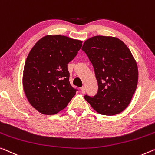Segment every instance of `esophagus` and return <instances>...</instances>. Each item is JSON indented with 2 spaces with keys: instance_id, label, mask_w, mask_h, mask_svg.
I'll return each mask as SVG.
<instances>
[{
  "instance_id": "obj_1",
  "label": "esophagus",
  "mask_w": 155,
  "mask_h": 155,
  "mask_svg": "<svg viewBox=\"0 0 155 155\" xmlns=\"http://www.w3.org/2000/svg\"><path fill=\"white\" fill-rule=\"evenodd\" d=\"M81 91L83 93H85V87L84 86L81 87Z\"/></svg>"
}]
</instances>
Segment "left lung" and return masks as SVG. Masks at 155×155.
Returning <instances> with one entry per match:
<instances>
[{
    "label": "left lung",
    "mask_w": 155,
    "mask_h": 155,
    "mask_svg": "<svg viewBox=\"0 0 155 155\" xmlns=\"http://www.w3.org/2000/svg\"><path fill=\"white\" fill-rule=\"evenodd\" d=\"M81 49L93 66L98 91L85 100L99 114H118L130 103L138 83L137 64L129 48L116 38L94 36Z\"/></svg>",
    "instance_id": "left-lung-1"
}]
</instances>
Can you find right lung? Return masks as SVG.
<instances>
[{"mask_svg": "<svg viewBox=\"0 0 155 155\" xmlns=\"http://www.w3.org/2000/svg\"><path fill=\"white\" fill-rule=\"evenodd\" d=\"M81 47L80 40L47 35L32 48L25 63L23 86L30 104L41 114H56L78 91L70 83L68 64Z\"/></svg>", "mask_w": 155, "mask_h": 155, "instance_id": "right-lung-1", "label": "right lung"}]
</instances>
